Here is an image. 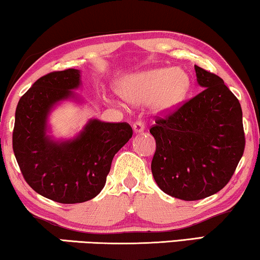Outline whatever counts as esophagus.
Segmentation results:
<instances>
[{
    "mask_svg": "<svg viewBox=\"0 0 260 260\" xmlns=\"http://www.w3.org/2000/svg\"><path fill=\"white\" fill-rule=\"evenodd\" d=\"M133 129H134V133H135V134H141V133H143V131H144L145 125H144L143 122H141V120H138V122H135V123H134Z\"/></svg>",
    "mask_w": 260,
    "mask_h": 260,
    "instance_id": "esophagus-1",
    "label": "esophagus"
}]
</instances>
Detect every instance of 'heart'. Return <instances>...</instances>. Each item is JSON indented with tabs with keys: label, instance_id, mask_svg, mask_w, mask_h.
Wrapping results in <instances>:
<instances>
[{
	"label": "heart",
	"instance_id": "b5f03b06",
	"mask_svg": "<svg viewBox=\"0 0 260 260\" xmlns=\"http://www.w3.org/2000/svg\"><path fill=\"white\" fill-rule=\"evenodd\" d=\"M189 87L188 76L180 69L156 67L125 76L116 83V91L124 101L133 104L148 102L155 113L173 111Z\"/></svg>",
	"mask_w": 260,
	"mask_h": 260
}]
</instances>
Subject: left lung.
Returning a JSON list of instances; mask_svg holds the SVG:
<instances>
[{"label":"left lung","instance_id":"obj_1","mask_svg":"<svg viewBox=\"0 0 260 260\" xmlns=\"http://www.w3.org/2000/svg\"><path fill=\"white\" fill-rule=\"evenodd\" d=\"M194 69L204 90L150 129L156 140L152 176L162 191L184 201L221 190L245 148L239 101L221 78Z\"/></svg>","mask_w":260,"mask_h":260}]
</instances>
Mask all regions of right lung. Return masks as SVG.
<instances>
[{
  "mask_svg": "<svg viewBox=\"0 0 260 260\" xmlns=\"http://www.w3.org/2000/svg\"><path fill=\"white\" fill-rule=\"evenodd\" d=\"M80 70L69 69L41 77L19 101L13 150L26 182L38 194L60 202L91 200L105 186L115 156L133 137L127 123L92 118L72 138L51 135L49 116L62 102L83 103Z\"/></svg>",
  "mask_w": 260,
  "mask_h": 260,
  "instance_id": "add662e5",
  "label": "right lung"
}]
</instances>
